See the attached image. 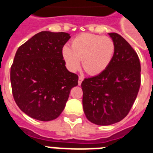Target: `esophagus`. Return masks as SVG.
I'll return each mask as SVG.
<instances>
[{"label":"esophagus","instance_id":"esophagus-1","mask_svg":"<svg viewBox=\"0 0 153 153\" xmlns=\"http://www.w3.org/2000/svg\"><path fill=\"white\" fill-rule=\"evenodd\" d=\"M83 80H84V77H83V76H79V78H78V85H81V83H82Z\"/></svg>","mask_w":153,"mask_h":153}]
</instances>
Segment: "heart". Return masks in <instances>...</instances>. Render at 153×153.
<instances>
[{
    "label": "heart",
    "mask_w": 153,
    "mask_h": 153,
    "mask_svg": "<svg viewBox=\"0 0 153 153\" xmlns=\"http://www.w3.org/2000/svg\"><path fill=\"white\" fill-rule=\"evenodd\" d=\"M71 47L62 48V57L72 72L79 69L82 60L84 69L89 75H98L108 68L115 53V44L108 36L83 33L73 39Z\"/></svg>",
    "instance_id": "heart-1"
}]
</instances>
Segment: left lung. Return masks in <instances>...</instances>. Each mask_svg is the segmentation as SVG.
I'll list each match as a JSON object with an SVG mask.
<instances>
[{"label":"left lung","mask_w":153,"mask_h":153,"mask_svg":"<svg viewBox=\"0 0 153 153\" xmlns=\"http://www.w3.org/2000/svg\"><path fill=\"white\" fill-rule=\"evenodd\" d=\"M115 44L112 62L103 73L81 83L83 108L87 119L97 125H110L129 112L140 86L137 53L120 35L108 33Z\"/></svg>","instance_id":"8db88e82"}]
</instances>
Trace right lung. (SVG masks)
I'll list each match as a JSON object with an SVG mask.
<instances>
[{
	"label": "right lung",
	"instance_id": "obj_1",
	"mask_svg": "<svg viewBox=\"0 0 153 153\" xmlns=\"http://www.w3.org/2000/svg\"><path fill=\"white\" fill-rule=\"evenodd\" d=\"M67 33L42 31L20 46L10 71L15 102L28 117L41 121L57 118L63 112L78 76L66 68L62 48Z\"/></svg>",
	"mask_w": 153,
	"mask_h": 153
}]
</instances>
